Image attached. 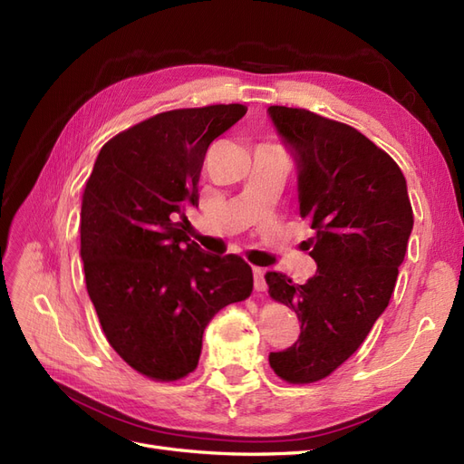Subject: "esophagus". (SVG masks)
<instances>
[{"instance_id": "34e87169", "label": "esophagus", "mask_w": 464, "mask_h": 464, "mask_svg": "<svg viewBox=\"0 0 464 464\" xmlns=\"http://www.w3.org/2000/svg\"><path fill=\"white\" fill-rule=\"evenodd\" d=\"M254 286L257 292H265L266 283H265V271L261 266H254Z\"/></svg>"}]
</instances>
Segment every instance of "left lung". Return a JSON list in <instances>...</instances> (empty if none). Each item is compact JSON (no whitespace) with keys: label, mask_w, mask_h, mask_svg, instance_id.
Returning a JSON list of instances; mask_svg holds the SVG:
<instances>
[{"label":"left lung","mask_w":464,"mask_h":464,"mask_svg":"<svg viewBox=\"0 0 464 464\" xmlns=\"http://www.w3.org/2000/svg\"><path fill=\"white\" fill-rule=\"evenodd\" d=\"M269 116L298 162L300 215L317 273L305 285L269 271L275 302L302 321L300 339L271 353L286 383L325 379L366 341L395 290L414 215L399 164L346 123L304 108L271 106Z\"/></svg>","instance_id":"obj_1"}]
</instances>
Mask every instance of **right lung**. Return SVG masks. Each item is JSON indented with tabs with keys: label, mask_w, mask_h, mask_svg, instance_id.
<instances>
[{
	"label": "right lung",
	"mask_w": 464,
	"mask_h": 464,
	"mask_svg": "<svg viewBox=\"0 0 464 464\" xmlns=\"http://www.w3.org/2000/svg\"><path fill=\"white\" fill-rule=\"evenodd\" d=\"M247 111L213 104L162 111L111 137L82 191L81 257L106 341L154 382L199 363L203 331L254 290L240 256L189 242L184 208L198 205L208 145Z\"/></svg>",
	"instance_id": "1"
}]
</instances>
